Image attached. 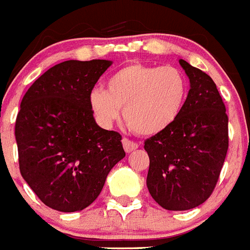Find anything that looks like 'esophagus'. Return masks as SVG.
I'll return each instance as SVG.
<instances>
[{
  "label": "esophagus",
  "mask_w": 250,
  "mask_h": 250,
  "mask_svg": "<svg viewBox=\"0 0 250 250\" xmlns=\"http://www.w3.org/2000/svg\"><path fill=\"white\" fill-rule=\"evenodd\" d=\"M122 143H123V148H125V151L127 152V153H129V152H132V151H134V149L138 148L137 143L133 142V141H131V140H128V138H123Z\"/></svg>",
  "instance_id": "34e87169"
}]
</instances>
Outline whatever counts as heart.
Instances as JSON below:
<instances>
[{"mask_svg":"<svg viewBox=\"0 0 250 250\" xmlns=\"http://www.w3.org/2000/svg\"><path fill=\"white\" fill-rule=\"evenodd\" d=\"M188 90V80L180 69L132 62L110 74L105 90L93 89L89 107L104 127L116 122L123 108V118L132 131L155 136L176 122Z\"/></svg>","mask_w":250,"mask_h":250,"instance_id":"1","label":"heart"}]
</instances>
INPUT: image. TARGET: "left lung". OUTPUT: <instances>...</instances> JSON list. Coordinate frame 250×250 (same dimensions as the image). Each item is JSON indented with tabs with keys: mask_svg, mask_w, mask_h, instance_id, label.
Wrapping results in <instances>:
<instances>
[{
	"mask_svg": "<svg viewBox=\"0 0 250 250\" xmlns=\"http://www.w3.org/2000/svg\"><path fill=\"white\" fill-rule=\"evenodd\" d=\"M190 80L181 114L170 128L145 142L147 188L166 210L194 209L215 188L227 156L228 116L214 80L180 59Z\"/></svg>",
	"mask_w": 250,
	"mask_h": 250,
	"instance_id": "1",
	"label": "left lung"
}]
</instances>
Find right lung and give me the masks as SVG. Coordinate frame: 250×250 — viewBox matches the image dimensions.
Here are the masks:
<instances>
[{"label": "right lung", "mask_w": 250, "mask_h": 250, "mask_svg": "<svg viewBox=\"0 0 250 250\" xmlns=\"http://www.w3.org/2000/svg\"><path fill=\"white\" fill-rule=\"evenodd\" d=\"M110 60H68L45 71L21 101L15 125L20 172L42 203L80 211L125 156L122 136L95 122L89 95Z\"/></svg>", "instance_id": "add662e5"}]
</instances>
